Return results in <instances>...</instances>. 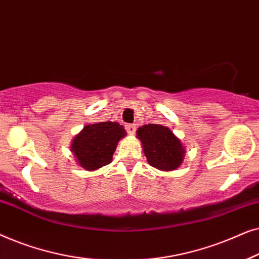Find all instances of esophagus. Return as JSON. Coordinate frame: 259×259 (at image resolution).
<instances>
[{"mask_svg":"<svg viewBox=\"0 0 259 259\" xmlns=\"http://www.w3.org/2000/svg\"><path fill=\"white\" fill-rule=\"evenodd\" d=\"M125 128L127 131V133L131 134V136H133L134 133H136V125H132V123H127L125 126Z\"/></svg>","mask_w":259,"mask_h":259,"instance_id":"obj_1","label":"esophagus"}]
</instances>
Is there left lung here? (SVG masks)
I'll return each instance as SVG.
<instances>
[{
	"mask_svg": "<svg viewBox=\"0 0 259 259\" xmlns=\"http://www.w3.org/2000/svg\"><path fill=\"white\" fill-rule=\"evenodd\" d=\"M148 164L161 171H173L184 160L185 148L171 130L158 123H148L137 131Z\"/></svg>",
	"mask_w": 259,
	"mask_h": 259,
	"instance_id": "left-lung-1",
	"label": "left lung"
}]
</instances>
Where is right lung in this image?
Instances as JSON below:
<instances>
[{"mask_svg":"<svg viewBox=\"0 0 259 259\" xmlns=\"http://www.w3.org/2000/svg\"><path fill=\"white\" fill-rule=\"evenodd\" d=\"M125 136V128L118 122L92 123L74 138L70 151L81 167L95 171L112 161L116 145Z\"/></svg>","mask_w":259,"mask_h":259,"instance_id":"add662e5","label":"right lung"}]
</instances>
